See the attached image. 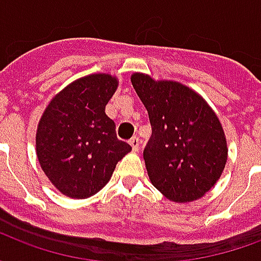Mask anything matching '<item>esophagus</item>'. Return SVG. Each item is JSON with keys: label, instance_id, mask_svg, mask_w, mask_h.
Wrapping results in <instances>:
<instances>
[{"label": "esophagus", "instance_id": "1", "mask_svg": "<svg viewBox=\"0 0 261 261\" xmlns=\"http://www.w3.org/2000/svg\"><path fill=\"white\" fill-rule=\"evenodd\" d=\"M130 145L131 148H133V151H136V152L140 149V141H138V138H137V137H133V138H131Z\"/></svg>", "mask_w": 261, "mask_h": 261}]
</instances>
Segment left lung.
<instances>
[{
    "instance_id": "obj_1",
    "label": "left lung",
    "mask_w": 261,
    "mask_h": 261,
    "mask_svg": "<svg viewBox=\"0 0 261 261\" xmlns=\"http://www.w3.org/2000/svg\"><path fill=\"white\" fill-rule=\"evenodd\" d=\"M131 84L147 109L152 136L144 149L151 183L176 202L202 197L224 172L228 148L217 114L197 92L136 72Z\"/></svg>"
}]
</instances>
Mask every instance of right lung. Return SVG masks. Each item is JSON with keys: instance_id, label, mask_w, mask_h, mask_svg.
<instances>
[{"instance_id": "obj_1", "label": "right lung", "mask_w": 261, "mask_h": 261, "mask_svg": "<svg viewBox=\"0 0 261 261\" xmlns=\"http://www.w3.org/2000/svg\"><path fill=\"white\" fill-rule=\"evenodd\" d=\"M119 81L92 74L65 86L48 103L36 133L39 164L64 196L88 198L106 186L131 147L116 136L105 108Z\"/></svg>"}]
</instances>
